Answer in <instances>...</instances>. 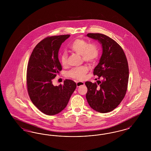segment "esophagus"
Listing matches in <instances>:
<instances>
[{"instance_id":"1","label":"esophagus","mask_w":151,"mask_h":151,"mask_svg":"<svg viewBox=\"0 0 151 151\" xmlns=\"http://www.w3.org/2000/svg\"><path fill=\"white\" fill-rule=\"evenodd\" d=\"M76 85H77V87L81 86H83L84 85V83L83 82H80V81H76Z\"/></svg>"}]
</instances>
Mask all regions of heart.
<instances>
[{
	"instance_id": "heart-1",
	"label": "heart",
	"mask_w": 151,
	"mask_h": 151,
	"mask_svg": "<svg viewBox=\"0 0 151 151\" xmlns=\"http://www.w3.org/2000/svg\"><path fill=\"white\" fill-rule=\"evenodd\" d=\"M70 50L81 55L83 60L88 63H94L99 55V50L97 46L93 43H89L82 38H77L73 41L69 46ZM67 54L63 53L60 56V62L63 66L67 64ZM88 71V68L81 66L71 69L67 72V76L72 79L81 80L84 78Z\"/></svg>"
}]
</instances>
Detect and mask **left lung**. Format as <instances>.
Returning a JSON list of instances; mask_svg holds the SVG:
<instances>
[{
	"mask_svg": "<svg viewBox=\"0 0 151 151\" xmlns=\"http://www.w3.org/2000/svg\"><path fill=\"white\" fill-rule=\"evenodd\" d=\"M87 37L97 40L102 54L93 74L102 78L97 84L86 81V100L96 111L105 113L113 110L121 102L126 93L129 72L125 54L118 43L100 33H88Z\"/></svg>",
	"mask_w": 151,
	"mask_h": 151,
	"instance_id": "left-lung-1",
	"label": "left lung"
}]
</instances>
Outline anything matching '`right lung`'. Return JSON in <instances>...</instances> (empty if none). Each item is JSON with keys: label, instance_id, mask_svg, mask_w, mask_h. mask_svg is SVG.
<instances>
[{"label": "right lung", "instance_id": "obj_1", "mask_svg": "<svg viewBox=\"0 0 151 151\" xmlns=\"http://www.w3.org/2000/svg\"><path fill=\"white\" fill-rule=\"evenodd\" d=\"M70 35L48 37L36 46L29 58L27 83L29 97L41 112L55 115L68 104L76 84L66 79L63 86H54L52 80L62 70L58 52Z\"/></svg>", "mask_w": 151, "mask_h": 151}]
</instances>
